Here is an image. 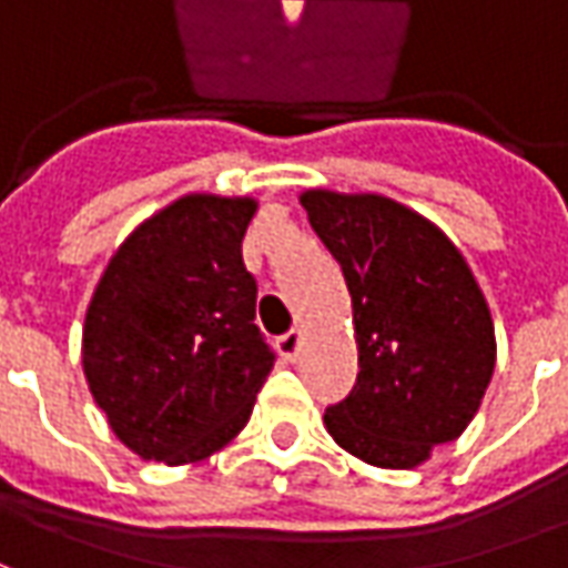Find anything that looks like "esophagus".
I'll use <instances>...</instances> for the list:
<instances>
[{
  "instance_id": "34e87169",
  "label": "esophagus",
  "mask_w": 568,
  "mask_h": 568,
  "mask_svg": "<svg viewBox=\"0 0 568 568\" xmlns=\"http://www.w3.org/2000/svg\"><path fill=\"white\" fill-rule=\"evenodd\" d=\"M301 344H304V332L301 328H292V332H285L280 341H276V349H280V356L285 362H295L297 353H301Z\"/></svg>"
}]
</instances>
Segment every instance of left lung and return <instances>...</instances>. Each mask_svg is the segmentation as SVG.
<instances>
[{"label": "left lung", "mask_w": 568, "mask_h": 568, "mask_svg": "<svg viewBox=\"0 0 568 568\" xmlns=\"http://www.w3.org/2000/svg\"><path fill=\"white\" fill-rule=\"evenodd\" d=\"M304 210L353 297L358 377L325 410L346 453L414 468L456 440L496 365L489 307L438 227L381 194L307 191Z\"/></svg>", "instance_id": "obj_1"}]
</instances>
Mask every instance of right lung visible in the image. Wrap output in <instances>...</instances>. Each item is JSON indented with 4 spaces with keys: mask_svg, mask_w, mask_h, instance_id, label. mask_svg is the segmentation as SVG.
Listing matches in <instances>:
<instances>
[{
    "mask_svg": "<svg viewBox=\"0 0 568 568\" xmlns=\"http://www.w3.org/2000/svg\"><path fill=\"white\" fill-rule=\"evenodd\" d=\"M255 200L191 194L118 248L84 316V377L142 459L210 456L248 423L276 353L243 264Z\"/></svg>",
    "mask_w": 568,
    "mask_h": 568,
    "instance_id": "add662e5",
    "label": "right lung"
}]
</instances>
